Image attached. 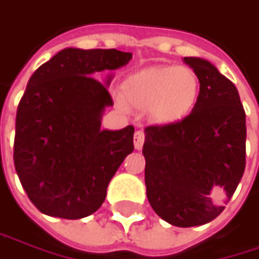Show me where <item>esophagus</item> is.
Returning a JSON list of instances; mask_svg holds the SVG:
<instances>
[{
  "mask_svg": "<svg viewBox=\"0 0 259 259\" xmlns=\"http://www.w3.org/2000/svg\"><path fill=\"white\" fill-rule=\"evenodd\" d=\"M135 148L136 150H141L142 148V145H144V142H145V133H144V130H136L135 132Z\"/></svg>",
  "mask_w": 259,
  "mask_h": 259,
  "instance_id": "34e87169",
  "label": "esophagus"
}]
</instances>
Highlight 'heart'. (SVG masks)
<instances>
[{"label":"heart","mask_w":259,"mask_h":259,"mask_svg":"<svg viewBox=\"0 0 259 259\" xmlns=\"http://www.w3.org/2000/svg\"><path fill=\"white\" fill-rule=\"evenodd\" d=\"M200 81L188 66H150L139 69L121 84L120 106L147 109L155 123L185 118L197 104Z\"/></svg>","instance_id":"1"}]
</instances>
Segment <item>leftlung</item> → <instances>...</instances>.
Segmentation results:
<instances>
[{
    "label": "left lung",
    "instance_id": "obj_1",
    "mask_svg": "<svg viewBox=\"0 0 259 259\" xmlns=\"http://www.w3.org/2000/svg\"><path fill=\"white\" fill-rule=\"evenodd\" d=\"M197 74V104L185 118L145 127V185L154 212L177 227L215 220L246 166V114L236 85L207 60L184 58Z\"/></svg>",
    "mask_w": 259,
    "mask_h": 259
}]
</instances>
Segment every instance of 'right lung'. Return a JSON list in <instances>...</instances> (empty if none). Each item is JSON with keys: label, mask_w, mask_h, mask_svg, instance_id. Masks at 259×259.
Wrapping results in <instances>:
<instances>
[{"label": "right lung", "mask_w": 259, "mask_h": 259, "mask_svg": "<svg viewBox=\"0 0 259 259\" xmlns=\"http://www.w3.org/2000/svg\"><path fill=\"white\" fill-rule=\"evenodd\" d=\"M130 59L115 49H65L29 78L17 106L13 158L39 212L80 220L102 206L111 178L135 148V127L101 130L102 112L114 102L95 77Z\"/></svg>", "instance_id": "add662e5"}]
</instances>
